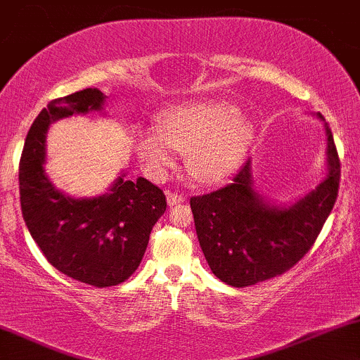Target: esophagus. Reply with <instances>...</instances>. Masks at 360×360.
Returning <instances> with one entry per match:
<instances>
[{
    "label": "esophagus",
    "instance_id": "34e87169",
    "mask_svg": "<svg viewBox=\"0 0 360 360\" xmlns=\"http://www.w3.org/2000/svg\"><path fill=\"white\" fill-rule=\"evenodd\" d=\"M167 203L169 205H179V203H184L186 201V196L184 194H179V193H172V191H167Z\"/></svg>",
    "mask_w": 360,
    "mask_h": 360
}]
</instances>
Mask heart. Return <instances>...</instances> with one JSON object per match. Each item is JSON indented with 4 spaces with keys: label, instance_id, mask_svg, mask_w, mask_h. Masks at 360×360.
Here are the masks:
<instances>
[{
    "label": "heart",
    "instance_id": "1",
    "mask_svg": "<svg viewBox=\"0 0 360 360\" xmlns=\"http://www.w3.org/2000/svg\"><path fill=\"white\" fill-rule=\"evenodd\" d=\"M250 125L225 100H196L172 106L157 128H135L131 143L146 171L160 179L188 152V169L200 183H217L235 171L250 139Z\"/></svg>",
    "mask_w": 360,
    "mask_h": 360
}]
</instances>
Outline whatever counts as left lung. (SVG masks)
Here are the masks:
<instances>
[{"instance_id": "8db88e82", "label": "left lung", "mask_w": 360, "mask_h": 360, "mask_svg": "<svg viewBox=\"0 0 360 360\" xmlns=\"http://www.w3.org/2000/svg\"><path fill=\"white\" fill-rule=\"evenodd\" d=\"M325 130L328 176L289 208L266 203L254 191L250 159L232 183L189 200L206 262L225 284L245 288L276 278L311 249L335 205L340 184V159L326 123Z\"/></svg>"}]
</instances>
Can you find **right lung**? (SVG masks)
Segmentation results:
<instances>
[{"label":"right lung","mask_w":360,"mask_h":360,"mask_svg":"<svg viewBox=\"0 0 360 360\" xmlns=\"http://www.w3.org/2000/svg\"><path fill=\"white\" fill-rule=\"evenodd\" d=\"M105 96L88 88L52 100L28 130L20 159V205L49 262L79 283L108 288L125 283L146 254L152 226L166 212V194L150 181L120 176L98 198L65 196L44 171L45 135L56 120L100 111Z\"/></svg>","instance_id":"1"}]
</instances>
